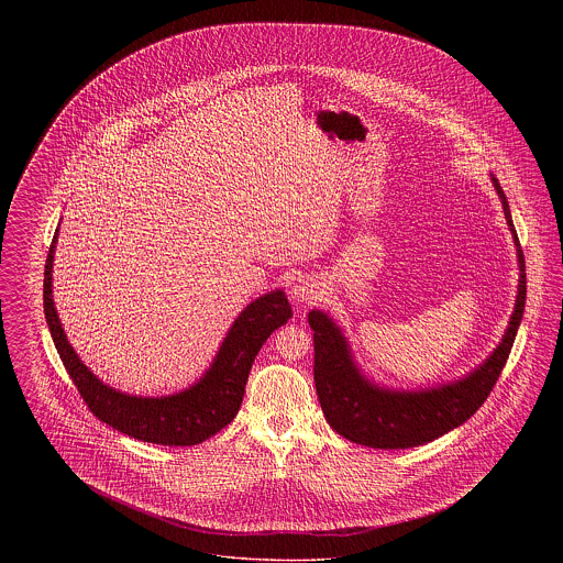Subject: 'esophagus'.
<instances>
[{
  "label": "esophagus",
  "instance_id": "1",
  "mask_svg": "<svg viewBox=\"0 0 563 563\" xmlns=\"http://www.w3.org/2000/svg\"><path fill=\"white\" fill-rule=\"evenodd\" d=\"M291 297H294L295 301H301V303H312L319 297V291H317V287L310 280L299 278L294 287H291Z\"/></svg>",
  "mask_w": 563,
  "mask_h": 563
}]
</instances>
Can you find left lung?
Returning a JSON list of instances; mask_svg holds the SVG:
<instances>
[{
  "label": "left lung",
  "instance_id": "left-lung-1",
  "mask_svg": "<svg viewBox=\"0 0 563 563\" xmlns=\"http://www.w3.org/2000/svg\"><path fill=\"white\" fill-rule=\"evenodd\" d=\"M494 188L503 200L505 217L519 257V294L509 329L494 354L473 374L454 384L422 393H397L377 388L352 363L342 331L327 314L312 310L308 322L314 331V384L329 427L344 439L377 450H407L439 439L464 424L496 386L509 358L526 308V262L510 221L509 202L498 179Z\"/></svg>",
  "mask_w": 563,
  "mask_h": 563
}]
</instances>
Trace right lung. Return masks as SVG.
I'll use <instances>...</instances> for the list:
<instances>
[{
	"label": "right lung",
	"mask_w": 563,
	"mask_h": 563,
	"mask_svg": "<svg viewBox=\"0 0 563 563\" xmlns=\"http://www.w3.org/2000/svg\"><path fill=\"white\" fill-rule=\"evenodd\" d=\"M56 234L44 269V314L58 356L92 416L133 439L170 448L202 443L225 429L241 409L244 386L257 352L274 329L294 317L287 295L272 291L249 303L223 340L213 367L196 386L161 399L122 395L106 386L81 363L56 317L53 301Z\"/></svg>",
	"instance_id": "1"
}]
</instances>
